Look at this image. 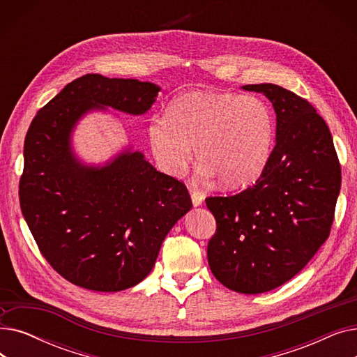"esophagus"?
<instances>
[{
    "label": "esophagus",
    "mask_w": 357,
    "mask_h": 357,
    "mask_svg": "<svg viewBox=\"0 0 357 357\" xmlns=\"http://www.w3.org/2000/svg\"><path fill=\"white\" fill-rule=\"evenodd\" d=\"M191 198H192L194 207H198V205H201L204 202L205 195L202 192H199V191H191Z\"/></svg>",
    "instance_id": "1"
}]
</instances>
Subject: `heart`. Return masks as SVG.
Listing matches in <instances>:
<instances>
[{
    "instance_id": "b5f03b06",
    "label": "heart",
    "mask_w": 357,
    "mask_h": 357,
    "mask_svg": "<svg viewBox=\"0 0 357 357\" xmlns=\"http://www.w3.org/2000/svg\"><path fill=\"white\" fill-rule=\"evenodd\" d=\"M147 143L158 167L181 176L192 159L202 176L224 186L256 179L269 159L273 120L268 104L256 96L231 92H190L169 102L166 114L153 116Z\"/></svg>"
}]
</instances>
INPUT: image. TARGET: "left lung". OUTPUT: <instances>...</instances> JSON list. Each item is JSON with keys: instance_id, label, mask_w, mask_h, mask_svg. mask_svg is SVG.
<instances>
[{"instance_id": "obj_1", "label": "left lung", "mask_w": 357, "mask_h": 357, "mask_svg": "<svg viewBox=\"0 0 357 357\" xmlns=\"http://www.w3.org/2000/svg\"><path fill=\"white\" fill-rule=\"evenodd\" d=\"M243 89L272 102L276 144L255 185L205 198L217 222L207 256L224 287L261 294L294 278L328 238L342 169L328 126L305 98L273 84Z\"/></svg>"}]
</instances>
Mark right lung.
<instances>
[{
  "label": "right lung",
  "mask_w": 357,
  "mask_h": 357,
  "mask_svg": "<svg viewBox=\"0 0 357 357\" xmlns=\"http://www.w3.org/2000/svg\"><path fill=\"white\" fill-rule=\"evenodd\" d=\"M159 86L86 73L68 84L33 119L18 186L27 226L47 264L70 284L100 292L137 285L153 269L162 241L192 201L186 186L140 152L102 167L81 165L70 133L89 109L140 116Z\"/></svg>",
  "instance_id": "obj_1"
}]
</instances>
